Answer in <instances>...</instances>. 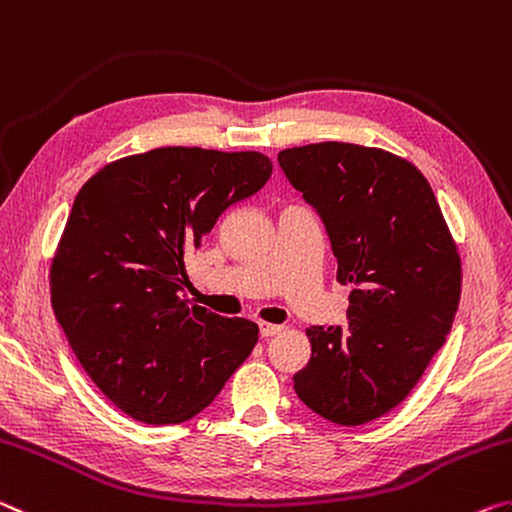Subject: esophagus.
Wrapping results in <instances>:
<instances>
[{"mask_svg": "<svg viewBox=\"0 0 512 512\" xmlns=\"http://www.w3.org/2000/svg\"><path fill=\"white\" fill-rule=\"evenodd\" d=\"M279 331H281L279 324H265V322H261V335H263V338H272V335H276Z\"/></svg>", "mask_w": 512, "mask_h": 512, "instance_id": "esophagus-1", "label": "esophagus"}]
</instances>
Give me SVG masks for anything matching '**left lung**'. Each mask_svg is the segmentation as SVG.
<instances>
[{"label": "left lung", "instance_id": "left-lung-1", "mask_svg": "<svg viewBox=\"0 0 512 512\" xmlns=\"http://www.w3.org/2000/svg\"><path fill=\"white\" fill-rule=\"evenodd\" d=\"M279 165L315 208L351 283L345 326H308L295 392L324 420L358 426L395 408L454 324L460 258L429 181L404 158L351 142L283 149Z\"/></svg>", "mask_w": 512, "mask_h": 512}]
</instances>
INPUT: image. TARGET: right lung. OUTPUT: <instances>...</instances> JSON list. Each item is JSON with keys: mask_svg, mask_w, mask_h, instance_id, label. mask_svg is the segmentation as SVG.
I'll list each match as a JSON object with an SVG mask.
<instances>
[{"mask_svg": "<svg viewBox=\"0 0 512 512\" xmlns=\"http://www.w3.org/2000/svg\"><path fill=\"white\" fill-rule=\"evenodd\" d=\"M272 177L258 152L161 147L90 177L52 261V306L108 401L145 424H179L215 399L258 326L183 297L186 258L226 208Z\"/></svg>", "mask_w": 512, "mask_h": 512, "instance_id": "add662e5", "label": "right lung"}]
</instances>
